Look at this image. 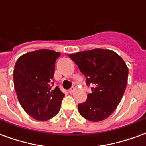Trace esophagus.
<instances>
[{
  "label": "esophagus",
  "mask_w": 146,
  "mask_h": 146,
  "mask_svg": "<svg viewBox=\"0 0 146 146\" xmlns=\"http://www.w3.org/2000/svg\"><path fill=\"white\" fill-rule=\"evenodd\" d=\"M75 90H76V88H71L70 89V90H69V92H70V94H73V92H75Z\"/></svg>",
  "instance_id": "esophagus-1"
}]
</instances>
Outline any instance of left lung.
I'll return each mask as SVG.
<instances>
[{"label":"left lung","mask_w":146,"mask_h":146,"mask_svg":"<svg viewBox=\"0 0 146 146\" xmlns=\"http://www.w3.org/2000/svg\"><path fill=\"white\" fill-rule=\"evenodd\" d=\"M85 76L86 84H93L92 93L78 104L80 114L98 122L112 114L125 92L128 69L123 58L108 49H93L69 54Z\"/></svg>","instance_id":"8db88e82"}]
</instances>
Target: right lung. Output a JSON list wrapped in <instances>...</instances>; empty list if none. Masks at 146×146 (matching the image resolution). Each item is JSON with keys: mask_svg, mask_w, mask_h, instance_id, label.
<instances>
[{"mask_svg": "<svg viewBox=\"0 0 146 146\" xmlns=\"http://www.w3.org/2000/svg\"><path fill=\"white\" fill-rule=\"evenodd\" d=\"M59 52L41 49L22 55L15 65L14 87L27 114L40 121L48 120L59 112L64 95L52 88L55 61Z\"/></svg>", "mask_w": 146, "mask_h": 146, "instance_id": "obj_1", "label": "right lung"}]
</instances>
